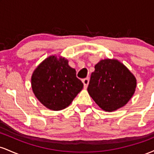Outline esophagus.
<instances>
[{
  "instance_id": "34e87169",
  "label": "esophagus",
  "mask_w": 154,
  "mask_h": 154,
  "mask_svg": "<svg viewBox=\"0 0 154 154\" xmlns=\"http://www.w3.org/2000/svg\"><path fill=\"white\" fill-rule=\"evenodd\" d=\"M82 82H83V84H84V88H87L88 86V84H89V79L85 78V79H82Z\"/></svg>"
}]
</instances>
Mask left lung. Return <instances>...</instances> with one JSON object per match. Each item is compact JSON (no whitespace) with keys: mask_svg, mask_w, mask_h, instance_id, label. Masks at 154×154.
Segmentation results:
<instances>
[{"mask_svg":"<svg viewBox=\"0 0 154 154\" xmlns=\"http://www.w3.org/2000/svg\"><path fill=\"white\" fill-rule=\"evenodd\" d=\"M136 87L137 79L128 67L117 59H105L95 65L88 91L102 110L111 112L128 103Z\"/></svg>","mask_w":154,"mask_h":154,"instance_id":"1","label":"left lung"}]
</instances>
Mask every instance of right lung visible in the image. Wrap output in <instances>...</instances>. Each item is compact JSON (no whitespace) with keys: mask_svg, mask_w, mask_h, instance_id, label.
<instances>
[{"mask_svg":"<svg viewBox=\"0 0 154 154\" xmlns=\"http://www.w3.org/2000/svg\"><path fill=\"white\" fill-rule=\"evenodd\" d=\"M31 85L39 101L52 111L68 107L83 88L68 59L56 55L49 56L35 68Z\"/></svg>","mask_w":154,"mask_h":154,"instance_id":"add662e5","label":"right lung"}]
</instances>
